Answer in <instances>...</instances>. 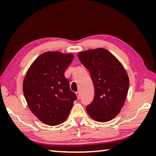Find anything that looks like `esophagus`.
<instances>
[{
  "label": "esophagus",
  "mask_w": 156,
  "mask_h": 156,
  "mask_svg": "<svg viewBox=\"0 0 156 156\" xmlns=\"http://www.w3.org/2000/svg\"><path fill=\"white\" fill-rule=\"evenodd\" d=\"M76 97H77V99H80V93L79 92V91H77V92H76Z\"/></svg>",
  "instance_id": "obj_1"
}]
</instances>
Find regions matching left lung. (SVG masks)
Returning a JSON list of instances; mask_svg holds the SVG:
<instances>
[{
  "mask_svg": "<svg viewBox=\"0 0 156 156\" xmlns=\"http://www.w3.org/2000/svg\"><path fill=\"white\" fill-rule=\"evenodd\" d=\"M89 70L94 87V97L87 106L91 118L99 122L112 120L120 112L127 97L129 79L116 57L104 48L78 53Z\"/></svg>",
  "mask_w": 156,
  "mask_h": 156,
  "instance_id": "left-lung-1",
  "label": "left lung"
}]
</instances>
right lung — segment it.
<instances>
[{"label":"right lung","mask_w":156,"mask_h":156,"mask_svg":"<svg viewBox=\"0 0 156 156\" xmlns=\"http://www.w3.org/2000/svg\"><path fill=\"white\" fill-rule=\"evenodd\" d=\"M73 59L72 54L42 53L32 64L23 80V94L30 109L47 125L64 122L77 99L65 76Z\"/></svg>","instance_id":"right-lung-1"}]
</instances>
